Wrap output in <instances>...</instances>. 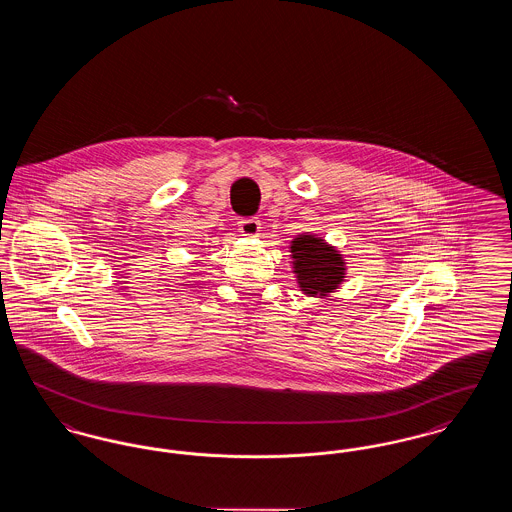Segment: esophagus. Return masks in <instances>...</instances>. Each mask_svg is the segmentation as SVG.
Returning <instances> with one entry per match:
<instances>
[{
	"mask_svg": "<svg viewBox=\"0 0 512 512\" xmlns=\"http://www.w3.org/2000/svg\"><path fill=\"white\" fill-rule=\"evenodd\" d=\"M238 226H240V232L247 236V238H255L257 234H259V230H261V222L257 219H242L238 222Z\"/></svg>",
	"mask_w": 512,
	"mask_h": 512,
	"instance_id": "esophagus-1",
	"label": "esophagus"
}]
</instances>
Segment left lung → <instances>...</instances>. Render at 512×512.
Here are the masks:
<instances>
[{
    "label": "left lung",
    "mask_w": 512,
    "mask_h": 512,
    "mask_svg": "<svg viewBox=\"0 0 512 512\" xmlns=\"http://www.w3.org/2000/svg\"><path fill=\"white\" fill-rule=\"evenodd\" d=\"M292 263L301 292L322 297L338 290L345 278L340 251L313 234H301L292 242Z\"/></svg>",
    "instance_id": "1"
}]
</instances>
